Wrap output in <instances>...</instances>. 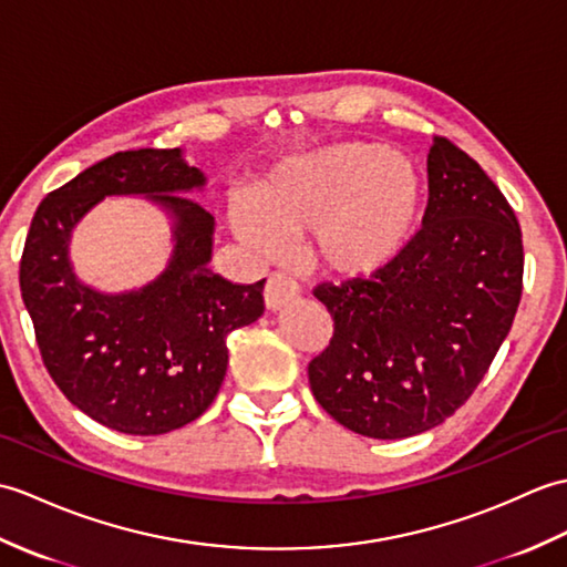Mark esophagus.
<instances>
[{
    "mask_svg": "<svg viewBox=\"0 0 567 567\" xmlns=\"http://www.w3.org/2000/svg\"><path fill=\"white\" fill-rule=\"evenodd\" d=\"M300 296V286L286 274H271L267 286H264V303L269 310H284L288 303Z\"/></svg>",
    "mask_w": 567,
    "mask_h": 567,
    "instance_id": "obj_1",
    "label": "esophagus"
}]
</instances>
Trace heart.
Instances as JSON below:
<instances>
[{
    "label": "heart",
    "mask_w": 567,
    "mask_h": 567,
    "mask_svg": "<svg viewBox=\"0 0 567 567\" xmlns=\"http://www.w3.org/2000/svg\"><path fill=\"white\" fill-rule=\"evenodd\" d=\"M426 200L420 167L383 143L347 141L288 157L230 206L235 235L276 259L310 235L318 267L367 281L395 267L417 235Z\"/></svg>",
    "instance_id": "1"
}]
</instances>
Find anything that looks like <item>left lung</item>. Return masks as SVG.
<instances>
[{
	"instance_id": "8db88e82",
	"label": "left lung",
	"mask_w": 567,
	"mask_h": 567,
	"mask_svg": "<svg viewBox=\"0 0 567 567\" xmlns=\"http://www.w3.org/2000/svg\"><path fill=\"white\" fill-rule=\"evenodd\" d=\"M426 177L422 230L395 267L316 288L334 334L308 367L312 395L371 439L414 436L451 417L483 381L522 298V230L495 182L446 137H434Z\"/></svg>"
}]
</instances>
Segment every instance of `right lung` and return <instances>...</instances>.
I'll list each match as a JSON object with an SVG mask.
<instances>
[{
    "instance_id": "1",
    "label": "right lung",
    "mask_w": 567,
    "mask_h": 567,
    "mask_svg": "<svg viewBox=\"0 0 567 567\" xmlns=\"http://www.w3.org/2000/svg\"><path fill=\"white\" fill-rule=\"evenodd\" d=\"M204 172L184 150H128L48 194L21 257V298L50 379L74 408L123 434L153 436L194 422L228 369V334L264 312V281L210 271L213 220L194 192ZM143 195L173 220V257L157 280L104 295L76 279L71 230L99 199Z\"/></svg>"
}]
</instances>
